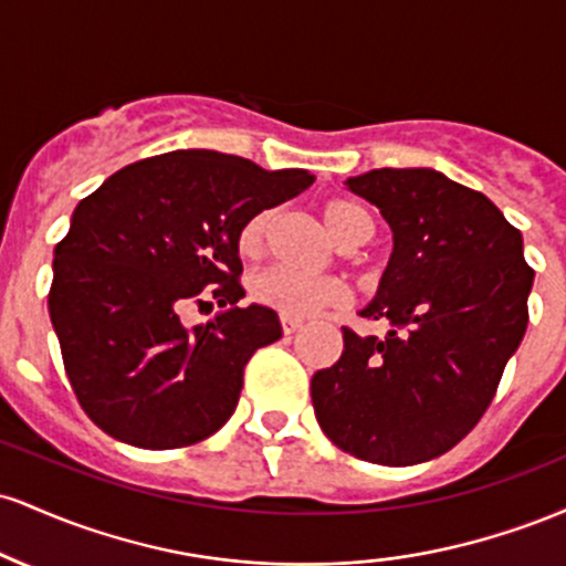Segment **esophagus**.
I'll return each mask as SVG.
<instances>
[{"label": "esophagus", "instance_id": "esophagus-1", "mask_svg": "<svg viewBox=\"0 0 566 566\" xmlns=\"http://www.w3.org/2000/svg\"><path fill=\"white\" fill-rule=\"evenodd\" d=\"M301 327H303L301 319H290V316H282V329H284V335L297 333V329H301Z\"/></svg>", "mask_w": 566, "mask_h": 566}]
</instances>
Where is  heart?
Returning a JSON list of instances; mask_svg holds the SVG:
<instances>
[{
	"label": "heart",
	"instance_id": "b5f03b06",
	"mask_svg": "<svg viewBox=\"0 0 566 566\" xmlns=\"http://www.w3.org/2000/svg\"><path fill=\"white\" fill-rule=\"evenodd\" d=\"M319 216L329 233L343 247L367 244L375 237V218L365 205L354 199H324L319 205ZM271 218L274 212L261 210L250 216L237 233V252L247 261H255L263 255L269 242ZM250 297L263 308L276 311L279 316L290 319H308L324 308H340L350 301V290L337 276H303L287 265H271L258 271L250 279Z\"/></svg>",
	"mask_w": 566,
	"mask_h": 566
}]
</instances>
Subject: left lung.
Instances as JSON below:
<instances>
[{
	"instance_id": "obj_1",
	"label": "left lung",
	"mask_w": 566,
	"mask_h": 566,
	"mask_svg": "<svg viewBox=\"0 0 566 566\" xmlns=\"http://www.w3.org/2000/svg\"><path fill=\"white\" fill-rule=\"evenodd\" d=\"M380 210L394 252L365 319L386 337L343 327V354L311 378L316 420L333 444L380 465L452 450L495 399L527 329L535 271L522 233L484 193L428 167L348 178Z\"/></svg>"
}]
</instances>
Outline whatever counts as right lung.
Returning a JSON list of instances; mask_svg holds the SVG:
<instances>
[{"label": "right lung", "instance_id": "right-lung-1", "mask_svg": "<svg viewBox=\"0 0 566 566\" xmlns=\"http://www.w3.org/2000/svg\"><path fill=\"white\" fill-rule=\"evenodd\" d=\"M311 184L295 167L188 148L122 167L76 205L48 305L71 388L101 431L175 450L231 418L250 356L282 337L276 311L237 305V233ZM207 296L224 311L188 328L182 314Z\"/></svg>", "mask_w": 566, "mask_h": 566}]
</instances>
